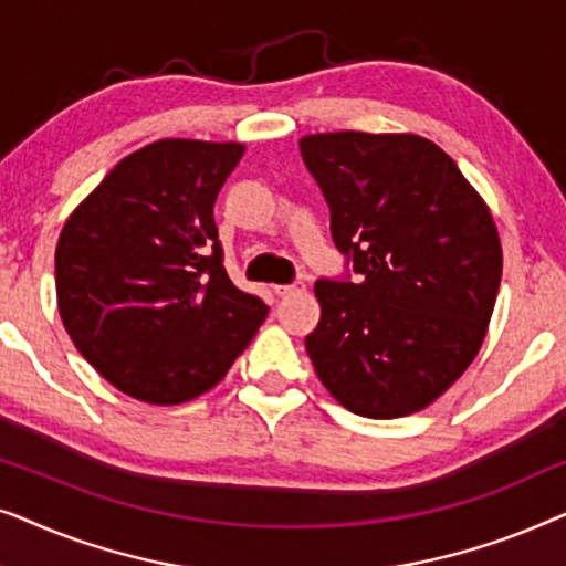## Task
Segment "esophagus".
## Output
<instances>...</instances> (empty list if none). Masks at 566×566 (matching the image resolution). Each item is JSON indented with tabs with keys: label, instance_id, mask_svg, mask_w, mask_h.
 <instances>
[{
	"label": "esophagus",
	"instance_id": "1",
	"mask_svg": "<svg viewBox=\"0 0 566 566\" xmlns=\"http://www.w3.org/2000/svg\"><path fill=\"white\" fill-rule=\"evenodd\" d=\"M304 291H306L304 281H293L289 285H275L277 296H293V293H304Z\"/></svg>",
	"mask_w": 566,
	"mask_h": 566
}]
</instances>
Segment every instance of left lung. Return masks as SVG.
Here are the masks:
<instances>
[{
    "mask_svg": "<svg viewBox=\"0 0 566 566\" xmlns=\"http://www.w3.org/2000/svg\"><path fill=\"white\" fill-rule=\"evenodd\" d=\"M298 146L345 254V275L314 285L322 316L306 335L308 358L350 412L412 415L484 343L502 277L492 216L428 138L339 130Z\"/></svg>",
    "mask_w": 566,
    "mask_h": 566,
    "instance_id": "obj_1",
    "label": "left lung"
}]
</instances>
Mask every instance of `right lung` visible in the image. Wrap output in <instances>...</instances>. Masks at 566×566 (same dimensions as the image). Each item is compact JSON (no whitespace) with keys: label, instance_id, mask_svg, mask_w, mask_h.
Here are the masks:
<instances>
[{"label":"right lung","instance_id":"1","mask_svg":"<svg viewBox=\"0 0 566 566\" xmlns=\"http://www.w3.org/2000/svg\"><path fill=\"white\" fill-rule=\"evenodd\" d=\"M242 144L165 138L120 159L56 247L64 327L115 389L182 405L221 381L268 316L223 268L213 203Z\"/></svg>","mask_w":566,"mask_h":566}]
</instances>
